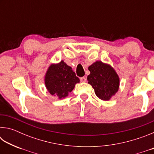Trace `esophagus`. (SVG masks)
I'll return each instance as SVG.
<instances>
[{
    "instance_id": "esophagus-1",
    "label": "esophagus",
    "mask_w": 154,
    "mask_h": 154,
    "mask_svg": "<svg viewBox=\"0 0 154 154\" xmlns=\"http://www.w3.org/2000/svg\"><path fill=\"white\" fill-rule=\"evenodd\" d=\"M80 80H81V82H86L87 79H86V77H82L80 78Z\"/></svg>"
}]
</instances>
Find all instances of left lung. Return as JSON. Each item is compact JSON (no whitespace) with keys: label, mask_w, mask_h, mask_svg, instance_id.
Here are the masks:
<instances>
[{"label":"left lung","mask_w":154,"mask_h":154,"mask_svg":"<svg viewBox=\"0 0 154 154\" xmlns=\"http://www.w3.org/2000/svg\"><path fill=\"white\" fill-rule=\"evenodd\" d=\"M90 74L88 83L94 89L98 97L103 100H109L116 95L119 88V77L110 64L96 61L88 67Z\"/></svg>","instance_id":"1"}]
</instances>
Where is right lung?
<instances>
[{"mask_svg": "<svg viewBox=\"0 0 154 154\" xmlns=\"http://www.w3.org/2000/svg\"><path fill=\"white\" fill-rule=\"evenodd\" d=\"M44 80L48 92L59 99L66 98L74 89L75 84L79 83V79L72 68L64 60L49 65Z\"/></svg>", "mask_w": 154, "mask_h": 154, "instance_id": "add662e5", "label": "right lung"}]
</instances>
